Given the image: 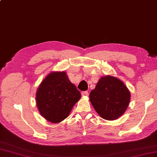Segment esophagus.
I'll use <instances>...</instances> for the list:
<instances>
[{
    "instance_id": "esophagus-1",
    "label": "esophagus",
    "mask_w": 157,
    "mask_h": 157,
    "mask_svg": "<svg viewBox=\"0 0 157 157\" xmlns=\"http://www.w3.org/2000/svg\"><path fill=\"white\" fill-rule=\"evenodd\" d=\"M82 95L83 96H88V95H89L88 92H87V91H86V92H82Z\"/></svg>"
}]
</instances>
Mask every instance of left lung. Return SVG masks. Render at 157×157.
I'll return each instance as SVG.
<instances>
[{
    "label": "left lung",
    "mask_w": 157,
    "mask_h": 157,
    "mask_svg": "<svg viewBox=\"0 0 157 157\" xmlns=\"http://www.w3.org/2000/svg\"><path fill=\"white\" fill-rule=\"evenodd\" d=\"M90 100L97 113L107 120H114L126 112L130 92L124 82L112 75H105L91 91Z\"/></svg>",
    "instance_id": "obj_1"
}]
</instances>
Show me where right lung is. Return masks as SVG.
Here are the masks:
<instances>
[{
    "label": "right lung",
    "instance_id": "add662e5",
    "mask_svg": "<svg viewBox=\"0 0 157 157\" xmlns=\"http://www.w3.org/2000/svg\"><path fill=\"white\" fill-rule=\"evenodd\" d=\"M80 98L81 94L65 71L51 72L36 92L39 113L47 121L56 124L67 117Z\"/></svg>",
    "mask_w": 157,
    "mask_h": 157
}]
</instances>
